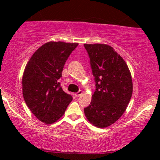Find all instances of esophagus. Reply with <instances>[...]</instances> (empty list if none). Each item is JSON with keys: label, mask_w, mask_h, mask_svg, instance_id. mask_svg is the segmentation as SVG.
<instances>
[{"label": "esophagus", "mask_w": 160, "mask_h": 160, "mask_svg": "<svg viewBox=\"0 0 160 160\" xmlns=\"http://www.w3.org/2000/svg\"><path fill=\"white\" fill-rule=\"evenodd\" d=\"M82 91H79V92H78L75 93L74 95H75V96H76V97H79V96H80V95H82Z\"/></svg>", "instance_id": "esophagus-1"}]
</instances>
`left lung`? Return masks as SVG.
<instances>
[{"mask_svg":"<svg viewBox=\"0 0 160 160\" xmlns=\"http://www.w3.org/2000/svg\"><path fill=\"white\" fill-rule=\"evenodd\" d=\"M84 47L96 82L91 103L84 113L93 126L106 128L126 111L132 95V75L126 62L111 46L85 43Z\"/></svg>","mask_w":160,"mask_h":160,"instance_id":"1","label":"left lung"}]
</instances>
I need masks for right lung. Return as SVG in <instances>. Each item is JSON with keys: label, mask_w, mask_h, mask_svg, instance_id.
<instances>
[{"label": "right lung", "mask_w": 160, "mask_h": 160, "mask_svg": "<svg viewBox=\"0 0 160 160\" xmlns=\"http://www.w3.org/2000/svg\"><path fill=\"white\" fill-rule=\"evenodd\" d=\"M78 43L47 42L34 52L24 71L22 84L25 103L38 120L52 124L64 115L72 101L58 82L66 60Z\"/></svg>", "instance_id": "right-lung-1"}]
</instances>
